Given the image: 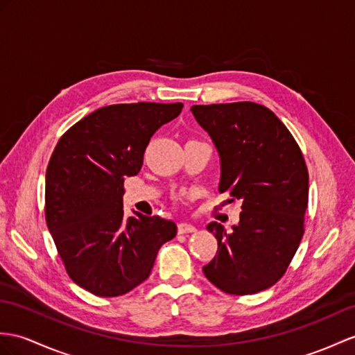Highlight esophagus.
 Returning <instances> with one entry per match:
<instances>
[{
	"mask_svg": "<svg viewBox=\"0 0 355 355\" xmlns=\"http://www.w3.org/2000/svg\"><path fill=\"white\" fill-rule=\"evenodd\" d=\"M178 232L179 233H191V232H196V226L191 223H179Z\"/></svg>",
	"mask_w": 355,
	"mask_h": 355,
	"instance_id": "34e87169",
	"label": "esophagus"
}]
</instances>
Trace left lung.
I'll list each match as a JSON object with an SVG mask.
<instances>
[{"instance_id":"8db88e82","label":"left lung","mask_w":355,"mask_h":355,"mask_svg":"<svg viewBox=\"0 0 355 355\" xmlns=\"http://www.w3.org/2000/svg\"><path fill=\"white\" fill-rule=\"evenodd\" d=\"M191 112L218 152V191L243 203L230 232L217 221L206 226L218 250L203 272L233 295L265 291L286 272L304 233V158L282 120L259 103L193 105Z\"/></svg>"}]
</instances>
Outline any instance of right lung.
<instances>
[{
	"mask_svg": "<svg viewBox=\"0 0 355 355\" xmlns=\"http://www.w3.org/2000/svg\"><path fill=\"white\" fill-rule=\"evenodd\" d=\"M184 103H117L76 122L60 138L46 170L45 215L58 254L78 286L119 297L150 275L176 224L123 214V182L138 175L152 135Z\"/></svg>",
	"mask_w": 355,
	"mask_h": 355,
	"instance_id": "add662e5",
	"label": "right lung"
}]
</instances>
